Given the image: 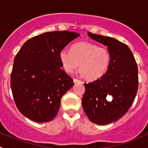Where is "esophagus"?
Here are the masks:
<instances>
[{"label":"esophagus","instance_id":"34e87169","mask_svg":"<svg viewBox=\"0 0 148 148\" xmlns=\"http://www.w3.org/2000/svg\"><path fill=\"white\" fill-rule=\"evenodd\" d=\"M73 82H74V84H77V83H82V82L80 81V80L77 79H74V80H73Z\"/></svg>","mask_w":148,"mask_h":148}]
</instances>
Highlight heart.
Instances as JSON below:
<instances>
[{
  "label": "heart",
  "instance_id": "b5f03b06",
  "mask_svg": "<svg viewBox=\"0 0 148 148\" xmlns=\"http://www.w3.org/2000/svg\"><path fill=\"white\" fill-rule=\"evenodd\" d=\"M59 56L67 73H72L80 65V73L89 81L101 78L111 62V54L107 48L87 41L74 44L71 51L62 49Z\"/></svg>",
  "mask_w": 148,
  "mask_h": 148
}]
</instances>
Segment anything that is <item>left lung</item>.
<instances>
[{
	"mask_svg": "<svg viewBox=\"0 0 148 148\" xmlns=\"http://www.w3.org/2000/svg\"><path fill=\"white\" fill-rule=\"evenodd\" d=\"M87 34L107 46L111 62L101 78L84 84L82 104L89 120L99 125H108L121 118L133 102L138 88V66L126 44L111 37L90 32ZM110 96L113 97L112 101L108 99Z\"/></svg>",
	"mask_w": 148,
	"mask_h": 148,
	"instance_id": "left-lung-1",
	"label": "left lung"
}]
</instances>
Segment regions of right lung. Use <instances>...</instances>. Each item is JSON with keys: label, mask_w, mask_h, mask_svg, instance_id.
I'll list each match as a JSON object with an SVG mask.
<instances>
[{"label": "right lung", "mask_w": 148, "mask_h": 148, "mask_svg": "<svg viewBox=\"0 0 148 148\" xmlns=\"http://www.w3.org/2000/svg\"><path fill=\"white\" fill-rule=\"evenodd\" d=\"M80 35L70 31L46 32L28 39L13 62L10 86L18 109L36 122L52 120L62 97L74 85L62 69L59 52Z\"/></svg>", "instance_id": "right-lung-1"}]
</instances>
